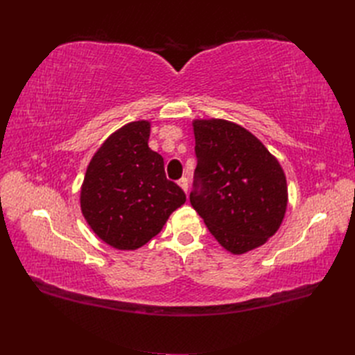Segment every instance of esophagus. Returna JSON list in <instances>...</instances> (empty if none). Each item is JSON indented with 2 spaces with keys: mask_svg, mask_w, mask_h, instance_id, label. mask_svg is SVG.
Masks as SVG:
<instances>
[{
  "mask_svg": "<svg viewBox=\"0 0 355 355\" xmlns=\"http://www.w3.org/2000/svg\"><path fill=\"white\" fill-rule=\"evenodd\" d=\"M178 185L184 189L185 192H188V179L184 176V178H180L179 180H178Z\"/></svg>",
  "mask_w": 355,
  "mask_h": 355,
  "instance_id": "obj_1",
  "label": "esophagus"
}]
</instances>
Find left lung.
<instances>
[{
    "label": "left lung",
    "mask_w": 355,
    "mask_h": 355,
    "mask_svg": "<svg viewBox=\"0 0 355 355\" xmlns=\"http://www.w3.org/2000/svg\"><path fill=\"white\" fill-rule=\"evenodd\" d=\"M194 135L192 207L231 253L241 254L262 245L280 228L287 207L280 163L239 124L197 120Z\"/></svg>",
    "instance_id": "left-lung-1"
}]
</instances>
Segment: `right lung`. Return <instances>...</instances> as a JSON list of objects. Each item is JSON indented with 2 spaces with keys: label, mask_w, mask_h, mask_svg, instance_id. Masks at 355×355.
<instances>
[{
  "label": "right lung",
  "mask_w": 355,
  "mask_h": 355,
  "mask_svg": "<svg viewBox=\"0 0 355 355\" xmlns=\"http://www.w3.org/2000/svg\"><path fill=\"white\" fill-rule=\"evenodd\" d=\"M148 121L125 124L94 154L83 182L85 220L120 250L146 244L187 201L182 188L166 178L164 159L148 146Z\"/></svg>",
  "instance_id": "obj_1"
}]
</instances>
